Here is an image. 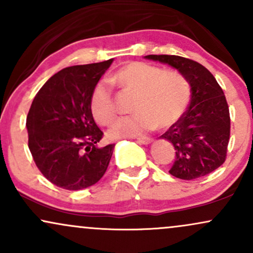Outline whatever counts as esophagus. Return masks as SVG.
<instances>
[{
  "label": "esophagus",
  "instance_id": "esophagus-1",
  "mask_svg": "<svg viewBox=\"0 0 253 253\" xmlns=\"http://www.w3.org/2000/svg\"><path fill=\"white\" fill-rule=\"evenodd\" d=\"M138 140V143L143 144V145H149L152 143V139L149 138V136H143V138H138L136 139Z\"/></svg>",
  "mask_w": 253,
  "mask_h": 253
}]
</instances>
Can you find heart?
<instances>
[{"label":"heart","mask_w":253,"mask_h":253,"mask_svg":"<svg viewBox=\"0 0 253 253\" xmlns=\"http://www.w3.org/2000/svg\"><path fill=\"white\" fill-rule=\"evenodd\" d=\"M110 82L135 92L130 117L118 119L108 129L112 139L136 136L157 125L167 127L182 115L190 96L189 84L175 72H164L149 64L133 62L110 77ZM90 110L97 123L106 125L115 115V104L106 83L95 85L90 96Z\"/></svg>","instance_id":"b5f03b06"}]
</instances>
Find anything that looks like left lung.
<instances>
[{
    "instance_id": "left-lung-1",
    "label": "left lung",
    "mask_w": 253,
    "mask_h": 253,
    "mask_svg": "<svg viewBox=\"0 0 253 253\" xmlns=\"http://www.w3.org/2000/svg\"><path fill=\"white\" fill-rule=\"evenodd\" d=\"M144 58L176 69L190 85L189 107L161 135L176 150L169 172L187 181L208 175L223 164L229 140L231 120L221 86L205 66L188 58L169 54Z\"/></svg>"
}]
</instances>
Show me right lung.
Here are the masks:
<instances>
[{
	"mask_svg": "<svg viewBox=\"0 0 253 253\" xmlns=\"http://www.w3.org/2000/svg\"><path fill=\"white\" fill-rule=\"evenodd\" d=\"M113 59L75 65L54 74L38 91L28 112V147L51 183L81 190L102 178L114 144L98 147L102 130L90 110V96Z\"/></svg>",
	"mask_w": 253,
	"mask_h": 253,
	"instance_id": "1",
	"label": "right lung"
}]
</instances>
